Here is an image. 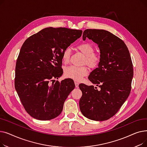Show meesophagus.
<instances>
[{
	"instance_id": "34e87169",
	"label": "esophagus",
	"mask_w": 147,
	"mask_h": 147,
	"mask_svg": "<svg viewBox=\"0 0 147 147\" xmlns=\"http://www.w3.org/2000/svg\"><path fill=\"white\" fill-rule=\"evenodd\" d=\"M75 86H76V88H79V83L78 82H75Z\"/></svg>"
}]
</instances>
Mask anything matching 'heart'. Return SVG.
Instances as JSON below:
<instances>
[{"label": "heart", "mask_w": 147, "mask_h": 147, "mask_svg": "<svg viewBox=\"0 0 147 147\" xmlns=\"http://www.w3.org/2000/svg\"><path fill=\"white\" fill-rule=\"evenodd\" d=\"M80 52L85 55L84 62L91 68L96 67L100 61V57L97 54L94 53V48L91 44L88 43H82L77 47ZM71 51L70 48H66L62 54V59L64 63H68L70 59ZM88 73V70L86 67H78L74 65H71L65 69L64 74L67 78H70L76 81L81 80L83 77L86 76Z\"/></svg>", "instance_id": "b5f03b06"}]
</instances>
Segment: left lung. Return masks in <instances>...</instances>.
Here are the masks:
<instances>
[{
    "mask_svg": "<svg viewBox=\"0 0 147 147\" xmlns=\"http://www.w3.org/2000/svg\"><path fill=\"white\" fill-rule=\"evenodd\" d=\"M92 40L98 45L100 61L89 80L101 88L80 84L82 96L80 109L84 117L95 121L112 117L128 98L134 76L132 59L125 42L105 30L86 29L83 40Z\"/></svg>",
    "mask_w": 147,
    "mask_h": 147,
    "instance_id": "1",
    "label": "left lung"
}]
</instances>
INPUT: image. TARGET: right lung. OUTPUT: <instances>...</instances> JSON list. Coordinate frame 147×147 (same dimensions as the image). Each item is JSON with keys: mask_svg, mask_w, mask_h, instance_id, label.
I'll list each match as a JSON object with an SVG mask.
<instances>
[{"mask_svg": "<svg viewBox=\"0 0 147 147\" xmlns=\"http://www.w3.org/2000/svg\"><path fill=\"white\" fill-rule=\"evenodd\" d=\"M82 34V30L47 27L23 43L15 67V88L32 117L49 120L63 111L65 99L75 84L69 79L55 83L53 79L63 75V51Z\"/></svg>", "mask_w": 147, "mask_h": 147, "instance_id": "add662e5", "label": "right lung"}]
</instances>
